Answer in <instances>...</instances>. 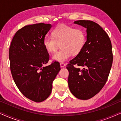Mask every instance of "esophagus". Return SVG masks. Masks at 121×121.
<instances>
[{"mask_svg":"<svg viewBox=\"0 0 121 121\" xmlns=\"http://www.w3.org/2000/svg\"><path fill=\"white\" fill-rule=\"evenodd\" d=\"M60 65L61 67H64L65 66V64L64 63H60Z\"/></svg>","mask_w":121,"mask_h":121,"instance_id":"obj_1","label":"esophagus"}]
</instances>
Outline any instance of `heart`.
<instances>
[{"mask_svg":"<svg viewBox=\"0 0 121 121\" xmlns=\"http://www.w3.org/2000/svg\"><path fill=\"white\" fill-rule=\"evenodd\" d=\"M52 37L46 36L43 44L50 53L55 52L60 44L62 48L54 53L52 58L58 62H64L72 55L80 53L86 41V34L83 29L62 24L52 32Z\"/></svg>","mask_w":121,"mask_h":121,"instance_id":"heart-1","label":"heart"}]
</instances>
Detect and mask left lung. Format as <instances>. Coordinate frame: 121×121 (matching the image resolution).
I'll list each match as a JSON object with an SVG mask.
<instances>
[{
  "instance_id": "8db88e82",
  "label": "left lung",
  "mask_w": 121,
  "mask_h": 121,
  "mask_svg": "<svg viewBox=\"0 0 121 121\" xmlns=\"http://www.w3.org/2000/svg\"><path fill=\"white\" fill-rule=\"evenodd\" d=\"M74 23L86 29L87 39L80 53L67 64L68 82L73 95L88 100L99 93L107 82L113 62L112 44L108 35L97 23L90 20Z\"/></svg>"
}]
</instances>
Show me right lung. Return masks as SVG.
<instances>
[{
	"label": "right lung",
	"instance_id": "right-lung-1",
	"mask_svg": "<svg viewBox=\"0 0 121 121\" xmlns=\"http://www.w3.org/2000/svg\"><path fill=\"white\" fill-rule=\"evenodd\" d=\"M51 27L44 23L25 26L15 33L9 48L10 67L15 83L25 96L36 102L50 95L53 82L60 70L56 61L44 66L49 55L43 41Z\"/></svg>",
	"mask_w": 121,
	"mask_h": 121
}]
</instances>
